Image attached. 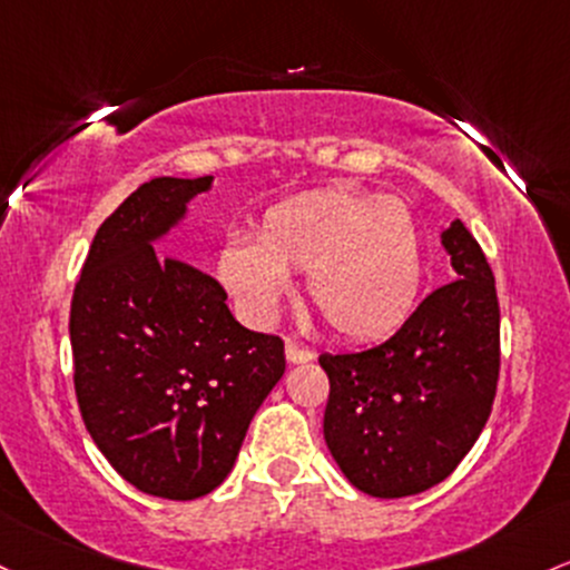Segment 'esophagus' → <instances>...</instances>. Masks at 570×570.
<instances>
[{"label": "esophagus", "mask_w": 570, "mask_h": 570, "mask_svg": "<svg viewBox=\"0 0 570 570\" xmlns=\"http://www.w3.org/2000/svg\"><path fill=\"white\" fill-rule=\"evenodd\" d=\"M286 360H289L292 365H299V362H311V360H314V348H305V346H299V343L289 341V343H286Z\"/></svg>", "instance_id": "obj_1"}]
</instances>
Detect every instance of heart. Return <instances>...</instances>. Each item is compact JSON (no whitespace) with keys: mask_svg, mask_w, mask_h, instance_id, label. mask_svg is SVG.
Returning a JSON list of instances; mask_svg holds the SVG:
<instances>
[{"mask_svg":"<svg viewBox=\"0 0 570 570\" xmlns=\"http://www.w3.org/2000/svg\"><path fill=\"white\" fill-rule=\"evenodd\" d=\"M295 273H305V295L335 335H390L422 289L416 218L395 197L322 189L273 205L256 243L233 237L218 256L224 286L256 324L275 314Z\"/></svg>","mask_w":570,"mask_h":570,"instance_id":"heart-1","label":"heart"}]
</instances>
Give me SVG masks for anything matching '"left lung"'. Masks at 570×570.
Here are the masks:
<instances>
[{
    "instance_id": "left-lung-1",
    "label": "left lung",
    "mask_w": 570,
    "mask_h": 570,
    "mask_svg": "<svg viewBox=\"0 0 570 570\" xmlns=\"http://www.w3.org/2000/svg\"><path fill=\"white\" fill-rule=\"evenodd\" d=\"M441 243L458 281L430 292L379 346L318 356L330 379L324 441L343 476L373 498H409L446 479L495 400V275L460 218Z\"/></svg>"
}]
</instances>
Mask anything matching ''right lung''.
<instances>
[{
  "instance_id": "right-lung-1",
  "label": "right lung",
  "mask_w": 570,
  "mask_h": 570,
  "mask_svg": "<svg viewBox=\"0 0 570 570\" xmlns=\"http://www.w3.org/2000/svg\"><path fill=\"white\" fill-rule=\"evenodd\" d=\"M214 178H154L94 235L75 284V395L99 452L146 495L194 500L233 471L284 376V341L235 322L216 278L154 248Z\"/></svg>"
}]
</instances>
